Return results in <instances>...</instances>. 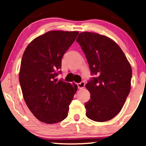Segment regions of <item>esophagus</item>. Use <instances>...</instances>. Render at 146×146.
<instances>
[{
  "label": "esophagus",
  "mask_w": 146,
  "mask_h": 146,
  "mask_svg": "<svg viewBox=\"0 0 146 146\" xmlns=\"http://www.w3.org/2000/svg\"><path fill=\"white\" fill-rule=\"evenodd\" d=\"M77 85H78V88L82 89L85 86V82H84L82 81V82H81L78 83Z\"/></svg>",
  "instance_id": "esophagus-1"
}]
</instances>
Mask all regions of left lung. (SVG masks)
Returning a JSON list of instances; mask_svg holds the SVG:
<instances>
[{
	"instance_id": "8db88e82",
	"label": "left lung",
	"mask_w": 146,
	"mask_h": 146,
	"mask_svg": "<svg viewBox=\"0 0 146 146\" xmlns=\"http://www.w3.org/2000/svg\"><path fill=\"white\" fill-rule=\"evenodd\" d=\"M76 41L91 74L96 76L86 84L90 93V99L85 103L86 115L95 121H108L121 111L130 92L131 65L117 44L106 36L83 32Z\"/></svg>"
}]
</instances>
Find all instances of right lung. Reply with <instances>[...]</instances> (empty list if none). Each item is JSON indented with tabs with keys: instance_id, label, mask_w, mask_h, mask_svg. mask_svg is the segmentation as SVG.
<instances>
[{
	"instance_id": "1",
	"label": "right lung",
	"mask_w": 146,
	"mask_h": 146,
	"mask_svg": "<svg viewBox=\"0 0 146 146\" xmlns=\"http://www.w3.org/2000/svg\"><path fill=\"white\" fill-rule=\"evenodd\" d=\"M78 31H48L34 39L24 52L19 72L23 98L33 115L42 122L55 123L67 117L76 84L55 77L62 58L72 44Z\"/></svg>"
}]
</instances>
